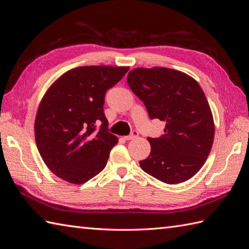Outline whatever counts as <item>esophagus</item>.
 I'll return each instance as SVG.
<instances>
[{
	"mask_svg": "<svg viewBox=\"0 0 249 249\" xmlns=\"http://www.w3.org/2000/svg\"><path fill=\"white\" fill-rule=\"evenodd\" d=\"M138 136V132L137 131H133L129 136H125V137H124L125 140H133V139H135Z\"/></svg>",
	"mask_w": 249,
	"mask_h": 249,
	"instance_id": "esophagus-1",
	"label": "esophagus"
}]
</instances>
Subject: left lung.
I'll list each match as a JSON object with an SVG mask.
<instances>
[{"label":"left lung","mask_w":249,"mask_h":249,"mask_svg":"<svg viewBox=\"0 0 249 249\" xmlns=\"http://www.w3.org/2000/svg\"><path fill=\"white\" fill-rule=\"evenodd\" d=\"M126 82L149 118L166 123L161 137L147 138L152 149L139 162L142 170L166 184L186 182L205 164L214 141L212 111L202 89L187 73L166 67H138Z\"/></svg>","instance_id":"1"}]
</instances>
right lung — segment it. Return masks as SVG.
<instances>
[{"label":"right lung","instance_id":"obj_1","mask_svg":"<svg viewBox=\"0 0 249 249\" xmlns=\"http://www.w3.org/2000/svg\"><path fill=\"white\" fill-rule=\"evenodd\" d=\"M127 71V66H79L47 90L35 118V141L55 176L80 185L106 166L118 139L108 132L105 94Z\"/></svg>","mask_w":249,"mask_h":249}]
</instances>
